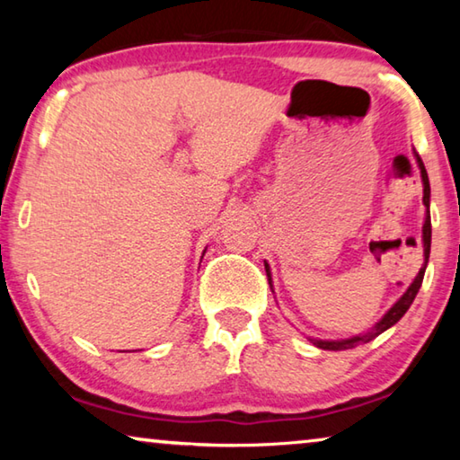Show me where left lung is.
<instances>
[{
	"label": "left lung",
	"instance_id": "obj_1",
	"mask_svg": "<svg viewBox=\"0 0 460 460\" xmlns=\"http://www.w3.org/2000/svg\"><path fill=\"white\" fill-rule=\"evenodd\" d=\"M414 158H416V164L420 168V176H422V186H424V197L422 202L426 207V215H424V225H422V247H424V263L420 271L416 274V278L411 279V284L408 286V290L403 292L398 300H395V305L387 310V313L379 318V321L371 326V329L363 331L359 334H353V337L349 339H314V337H308V341L316 345L318 349H324V351H345V349H353L357 345H363V342H369L376 337H379L381 332H385L389 326H394L395 323L400 321V318L408 313V308L411 306V302H414L416 294L420 290V286H422V279H424V271L428 266V258H430V241H432V223H430V182H428V174H426V168H424V162L420 160V155L414 152ZM263 266H266V274H268V282L271 286V270H270V263L263 261ZM271 292H274V288H271Z\"/></svg>",
	"mask_w": 460,
	"mask_h": 460
}]
</instances>
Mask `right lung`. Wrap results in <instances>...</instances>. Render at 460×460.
Listing matches in <instances>:
<instances>
[{"instance_id": "right-lung-1", "label": "right lung", "mask_w": 460, "mask_h": 460, "mask_svg": "<svg viewBox=\"0 0 460 460\" xmlns=\"http://www.w3.org/2000/svg\"><path fill=\"white\" fill-rule=\"evenodd\" d=\"M205 252H207V249H205ZM205 252H202V255H205Z\"/></svg>"}]
</instances>
